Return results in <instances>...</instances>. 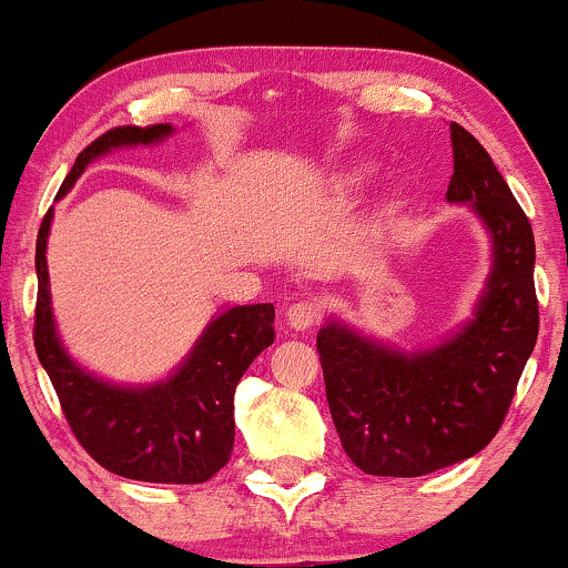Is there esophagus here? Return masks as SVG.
I'll use <instances>...</instances> for the list:
<instances>
[{"label": "esophagus", "mask_w": 568, "mask_h": 568, "mask_svg": "<svg viewBox=\"0 0 568 568\" xmlns=\"http://www.w3.org/2000/svg\"><path fill=\"white\" fill-rule=\"evenodd\" d=\"M317 317H321V310H317V304L312 298H298V302H293L285 310V321H288L293 331L312 328L317 323Z\"/></svg>", "instance_id": "34e87169"}]
</instances>
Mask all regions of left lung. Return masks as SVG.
Segmentation results:
<instances>
[{
  "label": "left lung",
  "instance_id": "obj_1",
  "mask_svg": "<svg viewBox=\"0 0 568 568\" xmlns=\"http://www.w3.org/2000/svg\"><path fill=\"white\" fill-rule=\"evenodd\" d=\"M448 202H467L491 237L473 317L438 347L403 352L328 321L317 352L344 452L363 473L419 478L475 456L505 422L539 334L534 232L491 158L452 122Z\"/></svg>",
  "mask_w": 568,
  "mask_h": 568
}]
</instances>
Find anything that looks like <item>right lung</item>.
<instances>
[{
  "label": "right lung",
  "instance_id": "1",
  "mask_svg": "<svg viewBox=\"0 0 568 568\" xmlns=\"http://www.w3.org/2000/svg\"><path fill=\"white\" fill-rule=\"evenodd\" d=\"M173 133V125L112 128L84 146L55 200L101 154L120 146H149ZM53 207L37 237L34 347L53 382L71 433L101 467L146 484H205L230 462L234 446V389L258 352L275 342V306L243 304L219 312L202 331L186 361L168 379L120 387L71 361L55 331L50 304L48 234Z\"/></svg>",
  "mask_w": 568,
  "mask_h": 568
}]
</instances>
